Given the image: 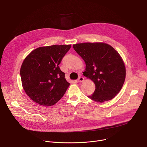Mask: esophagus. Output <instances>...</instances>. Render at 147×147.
<instances>
[{"instance_id": "34e87169", "label": "esophagus", "mask_w": 147, "mask_h": 147, "mask_svg": "<svg viewBox=\"0 0 147 147\" xmlns=\"http://www.w3.org/2000/svg\"><path fill=\"white\" fill-rule=\"evenodd\" d=\"M84 78L83 77H80L78 78V82H82L84 81Z\"/></svg>"}]
</instances>
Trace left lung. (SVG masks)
Wrapping results in <instances>:
<instances>
[{
    "label": "left lung",
    "instance_id": "8db88e82",
    "mask_svg": "<svg viewBox=\"0 0 147 147\" xmlns=\"http://www.w3.org/2000/svg\"><path fill=\"white\" fill-rule=\"evenodd\" d=\"M73 47L86 63L84 76L95 84L94 92L88 97L100 103L113 99L121 90L125 78V67L119 53L105 43L87 42Z\"/></svg>",
    "mask_w": 147,
    "mask_h": 147
}]
</instances>
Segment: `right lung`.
Listing matches in <instances>:
<instances>
[{
  "instance_id": "1",
  "label": "right lung",
  "mask_w": 147,
  "mask_h": 147,
  "mask_svg": "<svg viewBox=\"0 0 147 147\" xmlns=\"http://www.w3.org/2000/svg\"><path fill=\"white\" fill-rule=\"evenodd\" d=\"M71 45L39 47L24 59L20 69L23 89L35 102L50 107L65 94L70 83L59 65Z\"/></svg>"
}]
</instances>
